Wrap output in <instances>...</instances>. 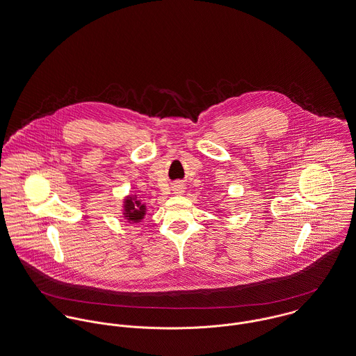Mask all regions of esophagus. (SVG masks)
<instances>
[{"instance_id":"1","label":"esophagus","mask_w":356,"mask_h":356,"mask_svg":"<svg viewBox=\"0 0 356 356\" xmlns=\"http://www.w3.org/2000/svg\"><path fill=\"white\" fill-rule=\"evenodd\" d=\"M173 191H175V193H183L184 192V186L183 184H176Z\"/></svg>"}]
</instances>
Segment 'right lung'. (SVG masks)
I'll return each mask as SVG.
<instances>
[{
    "instance_id": "right-lung-1",
    "label": "right lung",
    "mask_w": 356,
    "mask_h": 356,
    "mask_svg": "<svg viewBox=\"0 0 356 356\" xmlns=\"http://www.w3.org/2000/svg\"><path fill=\"white\" fill-rule=\"evenodd\" d=\"M146 214V206L140 203V200H137L136 196H127L124 199V213L123 216L129 219V222H139L143 219Z\"/></svg>"
}]
</instances>
